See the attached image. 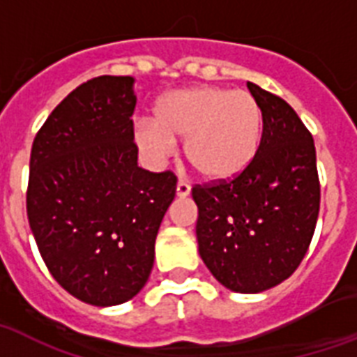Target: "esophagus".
<instances>
[{"label":"esophagus","instance_id":"1","mask_svg":"<svg viewBox=\"0 0 357 357\" xmlns=\"http://www.w3.org/2000/svg\"><path fill=\"white\" fill-rule=\"evenodd\" d=\"M190 190H192V188H190V184H188L186 181L176 182V195H178V197H188V195H190Z\"/></svg>","mask_w":357,"mask_h":357}]
</instances>
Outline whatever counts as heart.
Masks as SVG:
<instances>
[{"instance_id":"heart-1","label":"heart","mask_w":357,"mask_h":357,"mask_svg":"<svg viewBox=\"0 0 357 357\" xmlns=\"http://www.w3.org/2000/svg\"><path fill=\"white\" fill-rule=\"evenodd\" d=\"M262 134V113L248 91L190 87L162 96L153 124L139 123L135 143L153 162L167 158L171 141H184V158L206 181H229L253 162Z\"/></svg>"}]
</instances>
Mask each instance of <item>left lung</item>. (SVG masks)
Instances as JSON below:
<instances>
[{
    "label": "left lung",
    "mask_w": 357,
    "mask_h": 357,
    "mask_svg": "<svg viewBox=\"0 0 357 357\" xmlns=\"http://www.w3.org/2000/svg\"><path fill=\"white\" fill-rule=\"evenodd\" d=\"M262 113L255 158L229 181L195 184L199 255L234 292L255 294L291 278L313 238L320 181L313 135L283 98L248 82Z\"/></svg>",
    "instance_id": "8db88e82"
}]
</instances>
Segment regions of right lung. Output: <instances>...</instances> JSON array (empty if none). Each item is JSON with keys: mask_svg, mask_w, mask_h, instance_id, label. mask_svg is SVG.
Returning <instances> with one entry per match:
<instances>
[{"mask_svg": "<svg viewBox=\"0 0 357 357\" xmlns=\"http://www.w3.org/2000/svg\"><path fill=\"white\" fill-rule=\"evenodd\" d=\"M132 76H98L66 96L35 135L27 220L44 264L68 294L107 307L145 287L173 171L137 167Z\"/></svg>", "mask_w": 357, "mask_h": 357, "instance_id": "obj_1", "label": "right lung"}]
</instances>
